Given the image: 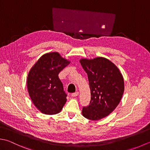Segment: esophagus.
<instances>
[{
	"label": "esophagus",
	"mask_w": 150,
	"mask_h": 150,
	"mask_svg": "<svg viewBox=\"0 0 150 150\" xmlns=\"http://www.w3.org/2000/svg\"><path fill=\"white\" fill-rule=\"evenodd\" d=\"M78 95H79V92L78 91H76V92H75V93H73L71 94V96L73 97H77V96H78Z\"/></svg>",
	"instance_id": "esophagus-1"
}]
</instances>
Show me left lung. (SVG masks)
<instances>
[{
    "instance_id": "1",
    "label": "left lung",
    "mask_w": 150,
    "mask_h": 150,
    "mask_svg": "<svg viewBox=\"0 0 150 150\" xmlns=\"http://www.w3.org/2000/svg\"><path fill=\"white\" fill-rule=\"evenodd\" d=\"M80 62L88 75L91 91L90 105L82 108V115L90 120H100L119 104L124 91L123 77L117 67L104 57L82 59Z\"/></svg>"
}]
</instances>
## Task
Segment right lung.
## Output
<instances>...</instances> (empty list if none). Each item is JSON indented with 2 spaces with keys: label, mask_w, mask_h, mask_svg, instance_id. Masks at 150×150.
<instances>
[{
  "label": "right lung",
  "mask_w": 150,
  "mask_h": 150,
  "mask_svg": "<svg viewBox=\"0 0 150 150\" xmlns=\"http://www.w3.org/2000/svg\"><path fill=\"white\" fill-rule=\"evenodd\" d=\"M70 62L57 52L43 55L31 68L27 79L28 91L33 104L46 115L59 113L67 100L59 73Z\"/></svg>",
  "instance_id": "add662e5"
}]
</instances>
